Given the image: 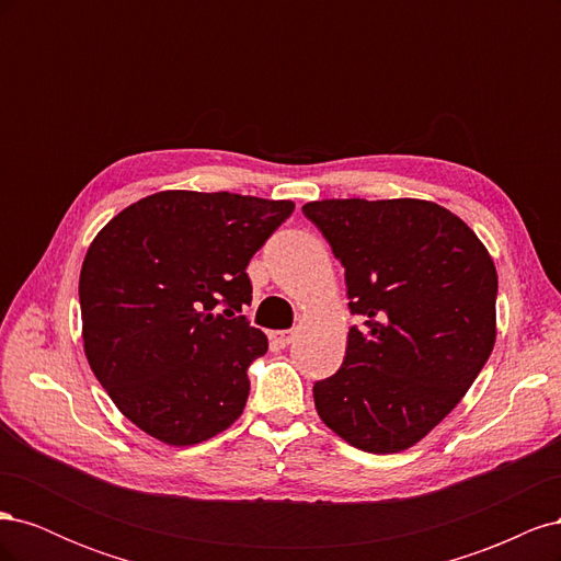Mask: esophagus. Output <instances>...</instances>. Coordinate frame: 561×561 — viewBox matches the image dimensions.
I'll list each match as a JSON object with an SVG mask.
<instances>
[{
    "label": "esophagus",
    "instance_id": "esophagus-1",
    "mask_svg": "<svg viewBox=\"0 0 561 561\" xmlns=\"http://www.w3.org/2000/svg\"><path fill=\"white\" fill-rule=\"evenodd\" d=\"M295 339V332L293 330H276L271 332V342L278 344V346H287Z\"/></svg>",
    "mask_w": 561,
    "mask_h": 561
}]
</instances>
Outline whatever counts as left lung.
Segmentation results:
<instances>
[{
    "label": "left lung",
    "mask_w": 561,
    "mask_h": 561,
    "mask_svg": "<svg viewBox=\"0 0 561 561\" xmlns=\"http://www.w3.org/2000/svg\"><path fill=\"white\" fill-rule=\"evenodd\" d=\"M346 268L363 328L316 381L318 416L348 445L396 454L426 437L478 379L496 342L499 276L474 231L419 198H325L301 208Z\"/></svg>",
    "instance_id": "8db88e82"
}]
</instances>
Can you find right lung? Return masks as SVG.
I'll return each mask as SVG.
<instances>
[{"instance_id":"add662e5","label":"right lung","mask_w":561,"mask_h":561,"mask_svg":"<svg viewBox=\"0 0 561 561\" xmlns=\"http://www.w3.org/2000/svg\"><path fill=\"white\" fill-rule=\"evenodd\" d=\"M293 201L159 192L100 231L81 266L83 351L114 404L147 435L190 447L243 414L248 367L266 353L239 316L245 268Z\"/></svg>"}]
</instances>
